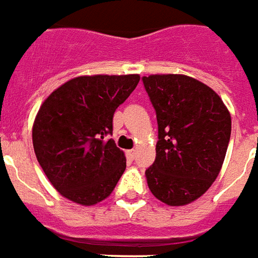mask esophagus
<instances>
[{
    "instance_id": "34e87169",
    "label": "esophagus",
    "mask_w": 258,
    "mask_h": 258,
    "mask_svg": "<svg viewBox=\"0 0 258 258\" xmlns=\"http://www.w3.org/2000/svg\"><path fill=\"white\" fill-rule=\"evenodd\" d=\"M127 156H128V158H131V160H134L135 156H137V150H135V149H131V150L127 152Z\"/></svg>"
}]
</instances>
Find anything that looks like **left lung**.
Listing matches in <instances>:
<instances>
[{
    "label": "left lung",
    "mask_w": 258,
    "mask_h": 258,
    "mask_svg": "<svg viewBox=\"0 0 258 258\" xmlns=\"http://www.w3.org/2000/svg\"><path fill=\"white\" fill-rule=\"evenodd\" d=\"M156 110V160L146 169L154 197L171 207L196 201L220 172L231 135V116L211 87L186 75L144 76Z\"/></svg>",
    "instance_id": "obj_1"
}]
</instances>
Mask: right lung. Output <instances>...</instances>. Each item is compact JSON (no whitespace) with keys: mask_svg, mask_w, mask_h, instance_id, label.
I'll list each match as a JSON object with an SVG mask.
<instances>
[{"mask_svg":"<svg viewBox=\"0 0 258 258\" xmlns=\"http://www.w3.org/2000/svg\"><path fill=\"white\" fill-rule=\"evenodd\" d=\"M139 75L78 76L43 101L32 125L39 165L62 197L98 204L113 191L125 156L113 139V114L135 90Z\"/></svg>","mask_w":258,"mask_h":258,"instance_id":"add662e5","label":"right lung"}]
</instances>
